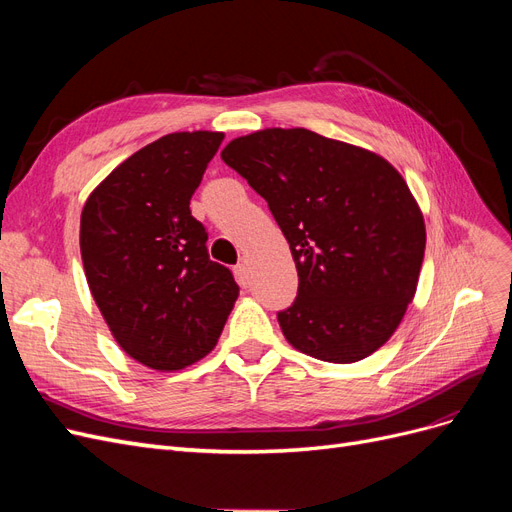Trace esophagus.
<instances>
[{"label": "esophagus", "mask_w": 512, "mask_h": 512, "mask_svg": "<svg viewBox=\"0 0 512 512\" xmlns=\"http://www.w3.org/2000/svg\"><path fill=\"white\" fill-rule=\"evenodd\" d=\"M235 277L241 286H247V282H250V271H247V265H243V262L235 267Z\"/></svg>", "instance_id": "esophagus-1"}]
</instances>
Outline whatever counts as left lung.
I'll return each instance as SVG.
<instances>
[{
  "mask_svg": "<svg viewBox=\"0 0 512 512\" xmlns=\"http://www.w3.org/2000/svg\"><path fill=\"white\" fill-rule=\"evenodd\" d=\"M222 160L267 200L299 273L277 312L288 342L354 363L399 327L425 256V222L406 181L380 156L303 128L230 141Z\"/></svg>",
  "mask_w": 512,
  "mask_h": 512,
  "instance_id": "8db88e82",
  "label": "left lung"
}]
</instances>
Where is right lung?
Masks as SVG:
<instances>
[{
	"instance_id": "1",
	"label": "right lung",
	"mask_w": 512,
	"mask_h": 512,
	"mask_svg": "<svg viewBox=\"0 0 512 512\" xmlns=\"http://www.w3.org/2000/svg\"><path fill=\"white\" fill-rule=\"evenodd\" d=\"M224 141L175 132L119 164L83 207L81 256L91 294L132 359L173 371L218 344L239 286L213 262L190 200Z\"/></svg>"
}]
</instances>
